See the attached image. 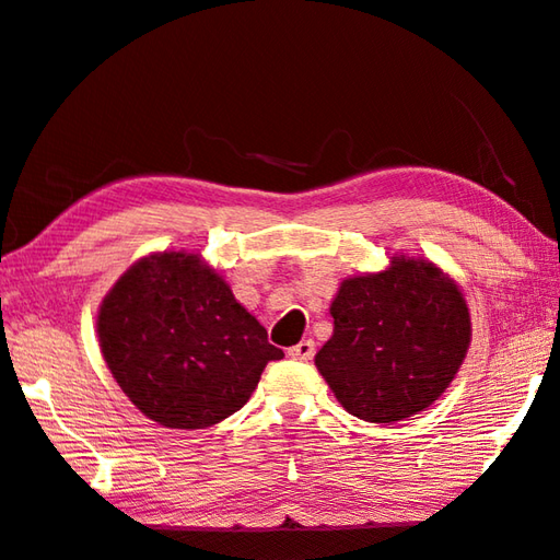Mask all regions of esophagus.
<instances>
[{
    "label": "esophagus",
    "mask_w": 560,
    "mask_h": 560,
    "mask_svg": "<svg viewBox=\"0 0 560 560\" xmlns=\"http://www.w3.org/2000/svg\"><path fill=\"white\" fill-rule=\"evenodd\" d=\"M313 354H315V342L313 340H301L299 345H293V348L289 350V358L301 360V362L313 360Z\"/></svg>",
    "instance_id": "esophagus-1"
}]
</instances>
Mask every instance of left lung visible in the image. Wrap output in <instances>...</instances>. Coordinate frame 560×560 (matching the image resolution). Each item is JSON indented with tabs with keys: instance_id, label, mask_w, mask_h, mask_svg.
Masks as SVG:
<instances>
[{
	"instance_id": "left-lung-1",
	"label": "left lung",
	"mask_w": 560,
	"mask_h": 560,
	"mask_svg": "<svg viewBox=\"0 0 560 560\" xmlns=\"http://www.w3.org/2000/svg\"><path fill=\"white\" fill-rule=\"evenodd\" d=\"M332 335L315 368L348 413L394 423L419 413L455 380L470 348V308L451 273L394 254L389 267L342 279Z\"/></svg>"
}]
</instances>
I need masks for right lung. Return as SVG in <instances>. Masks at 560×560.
Masks as SVG:
<instances>
[{
    "label": "right lung",
    "mask_w": 560,
    "mask_h": 560,
    "mask_svg": "<svg viewBox=\"0 0 560 560\" xmlns=\"http://www.w3.org/2000/svg\"><path fill=\"white\" fill-rule=\"evenodd\" d=\"M97 340L129 401L180 431L240 411L264 368L283 358L222 273L188 249L131 264L100 303Z\"/></svg>",
    "instance_id": "obj_1"
}]
</instances>
